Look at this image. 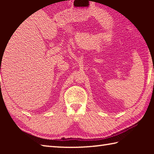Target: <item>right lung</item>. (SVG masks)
<instances>
[{
	"instance_id": "add662e5",
	"label": "right lung",
	"mask_w": 154,
	"mask_h": 154,
	"mask_svg": "<svg viewBox=\"0 0 154 154\" xmlns=\"http://www.w3.org/2000/svg\"><path fill=\"white\" fill-rule=\"evenodd\" d=\"M0 72H1V71H0Z\"/></svg>"
}]
</instances>
